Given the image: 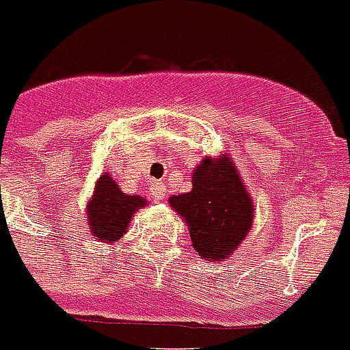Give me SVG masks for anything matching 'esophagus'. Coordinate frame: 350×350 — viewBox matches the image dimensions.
I'll return each mask as SVG.
<instances>
[{"label":"esophagus","mask_w":350,"mask_h":350,"mask_svg":"<svg viewBox=\"0 0 350 350\" xmlns=\"http://www.w3.org/2000/svg\"><path fill=\"white\" fill-rule=\"evenodd\" d=\"M165 193H166V185L163 182H154L152 189H150V194L154 196V200L161 202V200H165Z\"/></svg>","instance_id":"34e87169"}]
</instances>
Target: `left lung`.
<instances>
[{
  "label": "left lung",
  "instance_id": "1",
  "mask_svg": "<svg viewBox=\"0 0 350 350\" xmlns=\"http://www.w3.org/2000/svg\"><path fill=\"white\" fill-rule=\"evenodd\" d=\"M193 189L170 196L168 203L189 228L191 242L206 261H224L249 234L254 200L226 152L206 154L194 168Z\"/></svg>",
  "mask_w": 350,
  "mask_h": 350
}]
</instances>
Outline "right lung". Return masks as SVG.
I'll use <instances>...</instances> for the list:
<instances>
[{
  "instance_id": "add662e5",
  "label": "right lung",
  "mask_w": 350,
  "mask_h": 350,
  "mask_svg": "<svg viewBox=\"0 0 350 350\" xmlns=\"http://www.w3.org/2000/svg\"><path fill=\"white\" fill-rule=\"evenodd\" d=\"M145 205H147L145 198L122 193L112 175L105 172L96 180L94 191L85 205L88 230L98 242H119L128 233L133 215Z\"/></svg>"
}]
</instances>
